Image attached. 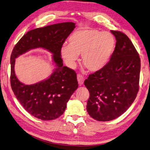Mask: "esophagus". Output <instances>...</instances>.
Instances as JSON below:
<instances>
[{
  "instance_id": "esophagus-1",
  "label": "esophagus",
  "mask_w": 150,
  "mask_h": 150,
  "mask_svg": "<svg viewBox=\"0 0 150 150\" xmlns=\"http://www.w3.org/2000/svg\"><path fill=\"white\" fill-rule=\"evenodd\" d=\"M77 80H78V82H79V84L80 86H81L83 84V81H84V78H83V76L82 75H80L79 74L77 75Z\"/></svg>"
}]
</instances>
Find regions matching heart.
Wrapping results in <instances>:
<instances>
[{"label":"heart","instance_id":"1","mask_svg":"<svg viewBox=\"0 0 150 150\" xmlns=\"http://www.w3.org/2000/svg\"><path fill=\"white\" fill-rule=\"evenodd\" d=\"M69 45H62L61 56L68 67L74 68L82 54V62L89 71H98L105 67L116 47L112 34L94 29H84L73 33Z\"/></svg>","mask_w":150,"mask_h":150}]
</instances>
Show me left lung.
<instances>
[{
  "mask_svg": "<svg viewBox=\"0 0 150 150\" xmlns=\"http://www.w3.org/2000/svg\"><path fill=\"white\" fill-rule=\"evenodd\" d=\"M110 31L116 43L109 62L84 81L89 92L87 111L99 121L114 120L126 112L139 88L141 60L138 52L126 34Z\"/></svg>",
  "mask_w": 150,
  "mask_h": 150,
  "instance_id": "1",
  "label": "left lung"
}]
</instances>
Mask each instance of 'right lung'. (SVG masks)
I'll use <instances>...</instances> for the list:
<instances>
[{
    "mask_svg": "<svg viewBox=\"0 0 150 150\" xmlns=\"http://www.w3.org/2000/svg\"><path fill=\"white\" fill-rule=\"evenodd\" d=\"M75 27L74 22H64L31 30L13 48L10 58L12 90L27 112L38 119L53 120L61 116L72 94L78 88L75 71L64 67L60 54L61 47ZM37 47L51 52L56 68L47 79L25 85L20 83L15 75V59Z\"/></svg>",
    "mask_w": 150,
    "mask_h": 150,
    "instance_id": "right-lung-1",
    "label": "right lung"
}]
</instances>
